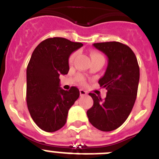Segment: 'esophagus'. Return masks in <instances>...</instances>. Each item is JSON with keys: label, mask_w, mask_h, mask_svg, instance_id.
<instances>
[{"label": "esophagus", "mask_w": 159, "mask_h": 159, "mask_svg": "<svg viewBox=\"0 0 159 159\" xmlns=\"http://www.w3.org/2000/svg\"><path fill=\"white\" fill-rule=\"evenodd\" d=\"M80 96H84L87 94V92L86 91H84V90L80 89Z\"/></svg>", "instance_id": "esophagus-1"}]
</instances>
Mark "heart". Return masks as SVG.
<instances>
[{
	"mask_svg": "<svg viewBox=\"0 0 159 159\" xmlns=\"http://www.w3.org/2000/svg\"><path fill=\"white\" fill-rule=\"evenodd\" d=\"M75 56H76V53H75V52H74V53H72V54L70 55L69 57H68V62H69V64H72V62H73L74 60H75ZM91 60H93V59H95V58H103V57L102 55L97 53V52H91ZM77 78H78L79 82L81 84H85V80H84V78L82 76V75H78Z\"/></svg>",
	"mask_w": 159,
	"mask_h": 159,
	"instance_id": "heart-1",
	"label": "heart"
}]
</instances>
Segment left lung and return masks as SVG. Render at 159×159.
Instances as JSON below:
<instances>
[{"instance_id":"1","label":"left lung","mask_w":159,"mask_h":159,"mask_svg":"<svg viewBox=\"0 0 159 159\" xmlns=\"http://www.w3.org/2000/svg\"><path fill=\"white\" fill-rule=\"evenodd\" d=\"M93 46L108 57L105 75L98 80L100 87L107 90L102 100L89 93L94 101L87 110L90 123L103 132L119 128L130 114L137 96L139 67L129 46L118 42L94 43Z\"/></svg>"}]
</instances>
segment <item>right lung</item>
Segmentation results:
<instances>
[{
	"mask_svg": "<svg viewBox=\"0 0 159 159\" xmlns=\"http://www.w3.org/2000/svg\"><path fill=\"white\" fill-rule=\"evenodd\" d=\"M83 46L64 38H49L38 45L27 68V108L42 130L53 132L65 125L68 112L80 97L77 87H60V75L68 74V57Z\"/></svg>",
	"mask_w": 159,
	"mask_h": 159,
	"instance_id": "obj_1",
	"label": "right lung"
}]
</instances>
